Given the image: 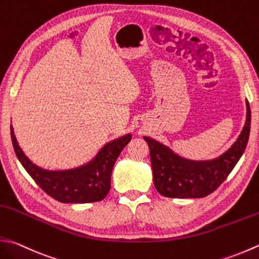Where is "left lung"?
<instances>
[{"label": "left lung", "mask_w": 259, "mask_h": 259, "mask_svg": "<svg viewBox=\"0 0 259 259\" xmlns=\"http://www.w3.org/2000/svg\"><path fill=\"white\" fill-rule=\"evenodd\" d=\"M239 138L219 158L210 161H193L175 155L166 146L145 137L150 149L154 184L161 195L175 199L204 197L211 194L229 176L244 154L250 133V108Z\"/></svg>", "instance_id": "left-lung-1"}]
</instances>
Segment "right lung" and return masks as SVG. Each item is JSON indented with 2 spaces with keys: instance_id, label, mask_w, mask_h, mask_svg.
Wrapping results in <instances>:
<instances>
[{
  "instance_id": "1",
  "label": "right lung",
  "mask_w": 259,
  "mask_h": 259,
  "mask_svg": "<svg viewBox=\"0 0 259 259\" xmlns=\"http://www.w3.org/2000/svg\"><path fill=\"white\" fill-rule=\"evenodd\" d=\"M11 139L20 163L48 195L62 203H92L103 200L109 193L114 163L131 140V135L106 144L88 165L60 171L46 170L34 165L19 147L12 125Z\"/></svg>"
}]
</instances>
